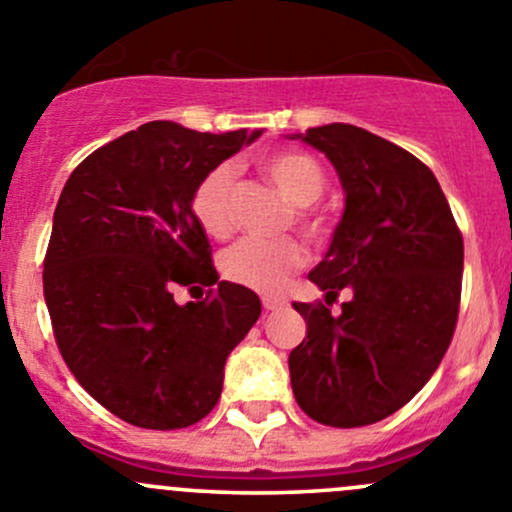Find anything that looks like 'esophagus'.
<instances>
[{
  "mask_svg": "<svg viewBox=\"0 0 512 512\" xmlns=\"http://www.w3.org/2000/svg\"><path fill=\"white\" fill-rule=\"evenodd\" d=\"M287 304L285 297H262V307L267 309V312H275V309H282Z\"/></svg>",
  "mask_w": 512,
  "mask_h": 512,
  "instance_id": "esophagus-1",
  "label": "esophagus"
}]
</instances>
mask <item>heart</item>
<instances>
[{"label":"heart","mask_w":512,"mask_h":512,"mask_svg":"<svg viewBox=\"0 0 512 512\" xmlns=\"http://www.w3.org/2000/svg\"><path fill=\"white\" fill-rule=\"evenodd\" d=\"M260 168L282 195L294 205L292 218L309 237L319 240L329 232L327 218L309 203L319 198L324 188V170L312 156L299 151H277L260 160ZM232 168L215 165L203 175L190 195V213L200 230L210 237L230 235L232 230ZM307 250L297 237H247L232 245L220 257V270L225 280L235 282L255 292H277L289 280L294 270L304 265Z\"/></svg>","instance_id":"1"}]
</instances>
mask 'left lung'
Segmentation results:
<instances>
[{"label":"left lung","instance_id":"left-lung-1","mask_svg":"<svg viewBox=\"0 0 512 512\" xmlns=\"http://www.w3.org/2000/svg\"><path fill=\"white\" fill-rule=\"evenodd\" d=\"M329 158L344 213L309 280L324 302L352 292L334 317L294 302L307 337L289 352L302 411L324 426H369L423 389L453 339L463 237L436 175L416 156L349 123L292 133Z\"/></svg>","mask_w":512,"mask_h":512}]
</instances>
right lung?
<instances>
[{"label": "right lung", "instance_id": "obj_1", "mask_svg": "<svg viewBox=\"0 0 512 512\" xmlns=\"http://www.w3.org/2000/svg\"><path fill=\"white\" fill-rule=\"evenodd\" d=\"M260 136L143 123L61 190L44 260L56 344L76 381L133 426L173 431L208 416L227 356L260 317L252 289L220 280L190 213L203 175ZM198 284L211 289L200 303L172 299Z\"/></svg>", "mask_w": 512, "mask_h": 512}]
</instances>
